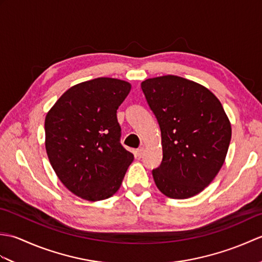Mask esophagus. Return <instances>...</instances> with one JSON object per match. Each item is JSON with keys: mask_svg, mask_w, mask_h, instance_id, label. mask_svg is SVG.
Returning <instances> with one entry per match:
<instances>
[{"mask_svg": "<svg viewBox=\"0 0 262 262\" xmlns=\"http://www.w3.org/2000/svg\"><path fill=\"white\" fill-rule=\"evenodd\" d=\"M143 154H144V147H140L136 151V157L137 158H142Z\"/></svg>", "mask_w": 262, "mask_h": 262, "instance_id": "obj_1", "label": "esophagus"}]
</instances>
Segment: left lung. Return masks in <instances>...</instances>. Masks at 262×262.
Segmentation results:
<instances>
[{
	"label": "left lung",
	"mask_w": 262,
	"mask_h": 262,
	"mask_svg": "<svg viewBox=\"0 0 262 262\" xmlns=\"http://www.w3.org/2000/svg\"><path fill=\"white\" fill-rule=\"evenodd\" d=\"M159 122L163 159L152 171L165 196L186 199L203 191L223 165L232 129L223 105L208 89L176 75L142 82Z\"/></svg>",
	"instance_id": "1"
}]
</instances>
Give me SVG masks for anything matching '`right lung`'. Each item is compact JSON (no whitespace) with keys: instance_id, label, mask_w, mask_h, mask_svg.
<instances>
[{"instance_id":"obj_1","label":"right lung","mask_w":262,"mask_h":262,"mask_svg":"<svg viewBox=\"0 0 262 262\" xmlns=\"http://www.w3.org/2000/svg\"><path fill=\"white\" fill-rule=\"evenodd\" d=\"M132 85L98 77L70 88L45 119L46 152L55 173L76 196L103 200L118 191L134 155L120 144L117 109Z\"/></svg>"}]
</instances>
